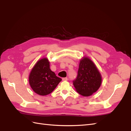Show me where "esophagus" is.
Instances as JSON below:
<instances>
[{
  "mask_svg": "<svg viewBox=\"0 0 131 131\" xmlns=\"http://www.w3.org/2000/svg\"><path fill=\"white\" fill-rule=\"evenodd\" d=\"M67 80H68V78H62L63 81H67Z\"/></svg>",
  "mask_w": 131,
  "mask_h": 131,
  "instance_id": "esophagus-1",
  "label": "esophagus"
}]
</instances>
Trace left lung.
<instances>
[{"label": "left lung", "mask_w": 131, "mask_h": 131, "mask_svg": "<svg viewBox=\"0 0 131 131\" xmlns=\"http://www.w3.org/2000/svg\"><path fill=\"white\" fill-rule=\"evenodd\" d=\"M102 78L96 66L88 57L80 61L77 78L73 83L77 92L85 97L90 96L100 88Z\"/></svg>", "instance_id": "left-lung-1"}]
</instances>
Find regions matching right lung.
<instances>
[{"mask_svg":"<svg viewBox=\"0 0 131 131\" xmlns=\"http://www.w3.org/2000/svg\"><path fill=\"white\" fill-rule=\"evenodd\" d=\"M50 62L46 58L37 62L29 77L31 88L38 94L46 96L51 93L62 80L50 68Z\"/></svg>","mask_w":131,"mask_h":131,"instance_id":"obj_1","label":"right lung"}]
</instances>
